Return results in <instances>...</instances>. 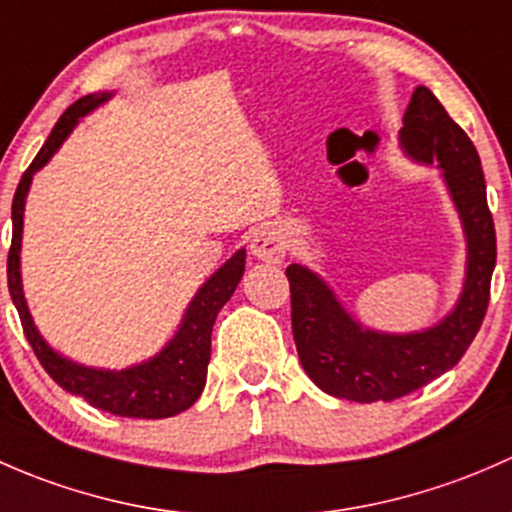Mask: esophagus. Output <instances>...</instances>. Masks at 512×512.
<instances>
[{
	"mask_svg": "<svg viewBox=\"0 0 512 512\" xmlns=\"http://www.w3.org/2000/svg\"><path fill=\"white\" fill-rule=\"evenodd\" d=\"M251 254L266 263H281L286 258V236L276 226H261L251 239Z\"/></svg>",
	"mask_w": 512,
	"mask_h": 512,
	"instance_id": "obj_1",
	"label": "esophagus"
}]
</instances>
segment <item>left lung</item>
I'll return each instance as SVG.
<instances>
[{"mask_svg": "<svg viewBox=\"0 0 512 512\" xmlns=\"http://www.w3.org/2000/svg\"><path fill=\"white\" fill-rule=\"evenodd\" d=\"M399 138L409 157L426 165L439 162L466 229V286L456 310L424 333H374L342 310L313 271L298 263L286 268L300 365L323 392L362 404L407 397L451 370L481 330L491 300L495 226L481 157L471 138L426 86L412 93Z\"/></svg>", "mask_w": 512, "mask_h": 512, "instance_id": "left-lung-1", "label": "left lung"}]
</instances>
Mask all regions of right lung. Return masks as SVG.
I'll use <instances>...</instances> for the list:
<instances>
[{
    "mask_svg": "<svg viewBox=\"0 0 512 512\" xmlns=\"http://www.w3.org/2000/svg\"><path fill=\"white\" fill-rule=\"evenodd\" d=\"M108 98V93H103V96H83L73 105H68V110L61 115L59 123L54 125L39 155L34 157V162L21 175L12 202V246H9L7 256L9 295H12L14 305H17L21 328H24V335L29 340L31 350H34L36 360L41 362V367L49 372V377L59 387L76 394V397H83L91 407L103 409V412L130 416V419H165V416H175L192 407L199 399V394H202L204 382H207L209 355H212L214 320H217L221 305L231 298V293L239 286L241 276H244V249L236 251L199 288V293L194 295L187 313H184L177 335L167 342V347L160 355L120 372L81 367L51 350L44 342V337L39 335V330L34 328L24 293H21V224H24V199L26 192H29L31 177L59 150L61 142L68 138L73 125L78 123V118L91 113L93 108H98Z\"/></svg>",
    "mask_w": 512,
    "mask_h": 512,
    "instance_id": "right-lung-1",
    "label": "right lung"
}]
</instances>
